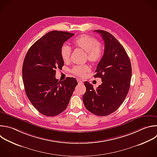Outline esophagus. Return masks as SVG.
<instances>
[{"label":"esophagus","mask_w":157,"mask_h":157,"mask_svg":"<svg viewBox=\"0 0 157 157\" xmlns=\"http://www.w3.org/2000/svg\"><path fill=\"white\" fill-rule=\"evenodd\" d=\"M77 81H78V84H83V82H82L81 80H80V79H78Z\"/></svg>","instance_id":"1"}]
</instances>
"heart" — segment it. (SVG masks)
I'll return each mask as SVG.
<instances>
[{"label": "heart", "mask_w": 157, "mask_h": 157, "mask_svg": "<svg viewBox=\"0 0 157 157\" xmlns=\"http://www.w3.org/2000/svg\"><path fill=\"white\" fill-rule=\"evenodd\" d=\"M74 46L86 52L87 60L93 63H98L103 55V48L98 40L90 36L82 34L77 37L73 41ZM71 49L67 44H63L60 48V56L63 61L65 63L70 60ZM90 68L88 65L75 66L71 70V72L79 77H83L90 71Z\"/></svg>", "instance_id": "1"}]
</instances>
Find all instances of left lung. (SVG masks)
Segmentation results:
<instances>
[{
	"instance_id": "8db88e82",
	"label": "left lung",
	"mask_w": 157,
	"mask_h": 157,
	"mask_svg": "<svg viewBox=\"0 0 157 157\" xmlns=\"http://www.w3.org/2000/svg\"><path fill=\"white\" fill-rule=\"evenodd\" d=\"M105 43L103 56L97 65L94 78L102 83L96 89L85 81L86 91L82 100L86 109L97 116H107L115 112L124 101L130 87L132 68L123 45L110 33L95 30Z\"/></svg>"
}]
</instances>
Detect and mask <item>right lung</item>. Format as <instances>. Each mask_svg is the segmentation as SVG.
I'll return each instance as SVG.
<instances>
[{"label": "right lung", "mask_w": 157, "mask_h": 157, "mask_svg": "<svg viewBox=\"0 0 157 157\" xmlns=\"http://www.w3.org/2000/svg\"><path fill=\"white\" fill-rule=\"evenodd\" d=\"M74 34L50 31L32 45L25 57L22 76L26 94L34 107L45 116L63 112L78 84L74 78L62 81L56 78V70L64 65L60 48Z\"/></svg>", "instance_id": "add662e5"}]
</instances>
